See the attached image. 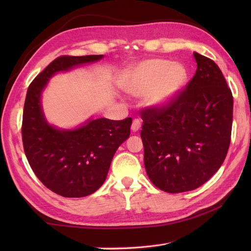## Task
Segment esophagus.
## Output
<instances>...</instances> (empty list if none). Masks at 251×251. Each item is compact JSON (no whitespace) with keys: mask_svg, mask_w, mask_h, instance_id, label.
I'll list each match as a JSON object with an SVG mask.
<instances>
[{"mask_svg":"<svg viewBox=\"0 0 251 251\" xmlns=\"http://www.w3.org/2000/svg\"><path fill=\"white\" fill-rule=\"evenodd\" d=\"M141 127V122L138 120V119H135L134 121H132V124H131V130L136 132L140 129Z\"/></svg>","mask_w":251,"mask_h":251,"instance_id":"34e87169","label":"esophagus"}]
</instances>
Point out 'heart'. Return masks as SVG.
<instances>
[{
	"mask_svg": "<svg viewBox=\"0 0 251 251\" xmlns=\"http://www.w3.org/2000/svg\"><path fill=\"white\" fill-rule=\"evenodd\" d=\"M186 78L185 69L167 60L150 59L131 68L124 84L127 93L134 96L147 94V102L163 108L182 88Z\"/></svg>",
	"mask_w": 251,
	"mask_h": 251,
	"instance_id": "heart-1",
	"label": "heart"
}]
</instances>
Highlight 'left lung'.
<instances>
[{"label":"left lung","mask_w":251,"mask_h":251,"mask_svg":"<svg viewBox=\"0 0 251 251\" xmlns=\"http://www.w3.org/2000/svg\"><path fill=\"white\" fill-rule=\"evenodd\" d=\"M197 69L186 88L163 108L141 112L145 167L168 193L207 182L225 161L231 142L233 96L215 61L194 52Z\"/></svg>","instance_id":"8db88e82"}]
</instances>
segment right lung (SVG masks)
<instances>
[{
	"mask_svg": "<svg viewBox=\"0 0 251 251\" xmlns=\"http://www.w3.org/2000/svg\"><path fill=\"white\" fill-rule=\"evenodd\" d=\"M102 58L58 57L32 81L26 92L21 127L26 159L41 182L63 197L87 196L103 184L116 150L130 135L132 120L89 119L77 128L59 129L45 119L42 92L57 72Z\"/></svg>",
	"mask_w": 251,
	"mask_h": 251,
	"instance_id": "right-lung-1",
	"label": "right lung"
}]
</instances>
